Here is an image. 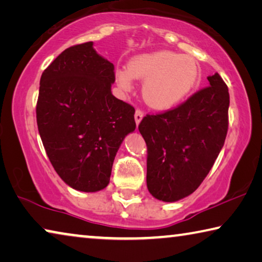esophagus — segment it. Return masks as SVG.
Returning a JSON list of instances; mask_svg holds the SVG:
<instances>
[{"instance_id":"esophagus-1","label":"esophagus","mask_w":262,"mask_h":262,"mask_svg":"<svg viewBox=\"0 0 262 262\" xmlns=\"http://www.w3.org/2000/svg\"><path fill=\"white\" fill-rule=\"evenodd\" d=\"M143 111H141V110H136L135 111V115H134V118H135V122H136V124H139L140 122H141V120H142V118H143Z\"/></svg>"}]
</instances>
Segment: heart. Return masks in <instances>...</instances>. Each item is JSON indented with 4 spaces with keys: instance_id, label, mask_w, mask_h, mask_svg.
Here are the masks:
<instances>
[{
    "instance_id": "heart-1",
    "label": "heart",
    "mask_w": 262,
    "mask_h": 262,
    "mask_svg": "<svg viewBox=\"0 0 262 262\" xmlns=\"http://www.w3.org/2000/svg\"><path fill=\"white\" fill-rule=\"evenodd\" d=\"M199 66L194 58L171 51L146 53L133 58L128 69L116 70V82L124 91L133 87V79L144 80V101L155 110L178 105L196 85Z\"/></svg>"
}]
</instances>
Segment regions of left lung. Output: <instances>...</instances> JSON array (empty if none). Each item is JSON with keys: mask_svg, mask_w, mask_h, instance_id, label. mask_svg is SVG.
Returning a JSON list of instances; mask_svg holds the SVG:
<instances>
[{"mask_svg": "<svg viewBox=\"0 0 262 262\" xmlns=\"http://www.w3.org/2000/svg\"><path fill=\"white\" fill-rule=\"evenodd\" d=\"M209 86L181 105L147 114L139 130L147 144V186L154 197L176 202L205 180L225 142L230 94L215 72Z\"/></svg>", "mask_w": 262, "mask_h": 262, "instance_id": "1", "label": "left lung"}]
</instances>
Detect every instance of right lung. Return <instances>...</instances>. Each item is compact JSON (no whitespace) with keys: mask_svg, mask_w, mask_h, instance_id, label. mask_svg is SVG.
<instances>
[{"mask_svg":"<svg viewBox=\"0 0 262 262\" xmlns=\"http://www.w3.org/2000/svg\"><path fill=\"white\" fill-rule=\"evenodd\" d=\"M114 65L93 41L64 50L44 70L37 99V126L56 172L71 188H106L116 151L134 132V107L111 92Z\"/></svg>","mask_w":262,"mask_h":262,"instance_id":"obj_1","label":"right lung"}]
</instances>
